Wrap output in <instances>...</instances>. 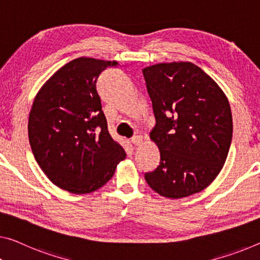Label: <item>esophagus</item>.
I'll use <instances>...</instances> for the list:
<instances>
[{
	"label": "esophagus",
	"instance_id": "1",
	"mask_svg": "<svg viewBox=\"0 0 260 260\" xmlns=\"http://www.w3.org/2000/svg\"><path fill=\"white\" fill-rule=\"evenodd\" d=\"M130 142H131V144H134V145H139V144L143 142V137H142V136H139V135L134 136V137L131 138Z\"/></svg>",
	"mask_w": 260,
	"mask_h": 260
}]
</instances>
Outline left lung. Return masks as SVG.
<instances>
[{"label": "left lung", "instance_id": "left-lung-1", "mask_svg": "<svg viewBox=\"0 0 260 260\" xmlns=\"http://www.w3.org/2000/svg\"><path fill=\"white\" fill-rule=\"evenodd\" d=\"M155 125L150 138L160 162L145 173L159 195L181 199L208 187L221 172L233 138L229 101L206 72L188 61L143 70Z\"/></svg>", "mask_w": 260, "mask_h": 260}]
</instances>
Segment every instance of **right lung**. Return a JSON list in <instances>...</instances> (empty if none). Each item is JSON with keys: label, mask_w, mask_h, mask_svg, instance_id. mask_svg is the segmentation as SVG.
Masks as SVG:
<instances>
[{"label": "right lung", "mask_w": 260, "mask_h": 260, "mask_svg": "<svg viewBox=\"0 0 260 260\" xmlns=\"http://www.w3.org/2000/svg\"><path fill=\"white\" fill-rule=\"evenodd\" d=\"M117 61L81 57L44 83L29 115V142L46 177L73 194L101 188L125 158L108 131L98 91L100 74Z\"/></svg>", "instance_id": "add662e5"}]
</instances>
